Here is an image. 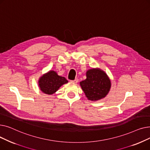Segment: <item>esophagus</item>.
Masks as SVG:
<instances>
[{
	"instance_id": "obj_1",
	"label": "esophagus",
	"mask_w": 150,
	"mask_h": 150,
	"mask_svg": "<svg viewBox=\"0 0 150 150\" xmlns=\"http://www.w3.org/2000/svg\"><path fill=\"white\" fill-rule=\"evenodd\" d=\"M71 81L73 82V83H76L78 81V78H75L74 80H71Z\"/></svg>"
}]
</instances>
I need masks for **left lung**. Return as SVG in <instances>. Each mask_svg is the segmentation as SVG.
Returning <instances> with one entry per match:
<instances>
[{"mask_svg": "<svg viewBox=\"0 0 150 150\" xmlns=\"http://www.w3.org/2000/svg\"><path fill=\"white\" fill-rule=\"evenodd\" d=\"M86 79L80 82V86L91 100L104 98L111 88V81L106 74L100 69H91L86 72Z\"/></svg>", "mask_w": 150, "mask_h": 150, "instance_id": "left-lung-1", "label": "left lung"}]
</instances>
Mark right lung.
I'll return each instance as SVG.
<instances>
[{"label":"right lung","mask_w":150,"mask_h":150,"mask_svg":"<svg viewBox=\"0 0 150 150\" xmlns=\"http://www.w3.org/2000/svg\"><path fill=\"white\" fill-rule=\"evenodd\" d=\"M67 82L66 78L58 75L56 72L52 70L40 78L39 86L44 93L51 95L57 92L62 84Z\"/></svg>","instance_id":"obj_1"}]
</instances>
